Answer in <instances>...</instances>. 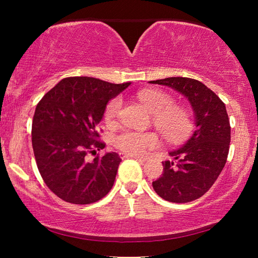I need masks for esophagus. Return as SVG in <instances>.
<instances>
[{
	"label": "esophagus",
	"instance_id": "1",
	"mask_svg": "<svg viewBox=\"0 0 258 258\" xmlns=\"http://www.w3.org/2000/svg\"><path fill=\"white\" fill-rule=\"evenodd\" d=\"M121 158H132V159H135L138 161H146L145 158H142V157H139V156H134V155H130V154H121Z\"/></svg>",
	"mask_w": 258,
	"mask_h": 258
}]
</instances>
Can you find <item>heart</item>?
<instances>
[{
  "mask_svg": "<svg viewBox=\"0 0 258 258\" xmlns=\"http://www.w3.org/2000/svg\"><path fill=\"white\" fill-rule=\"evenodd\" d=\"M140 101L152 113V124L168 142L176 143L189 137L195 127L194 116L189 108L173 104L171 95L157 89H146L138 93ZM121 106L119 98L109 101L104 109V121L111 124ZM115 146L126 154L145 156L159 147L155 133H140L125 130L116 135Z\"/></svg>",
  "mask_w": 258,
  "mask_h": 258,
  "instance_id": "b5f03b06",
  "label": "heart"
}]
</instances>
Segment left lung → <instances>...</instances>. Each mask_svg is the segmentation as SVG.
Returning <instances> with one entry per match:
<instances>
[{
	"mask_svg": "<svg viewBox=\"0 0 258 258\" xmlns=\"http://www.w3.org/2000/svg\"><path fill=\"white\" fill-rule=\"evenodd\" d=\"M151 84L172 87L189 100L196 130L180 149L163 161L161 176L152 182L157 195L171 203H190L204 196L217 180L228 159L231 127L224 102L197 80L168 77Z\"/></svg>",
	"mask_w": 258,
	"mask_h": 258,
	"instance_id": "1",
	"label": "left lung"
}]
</instances>
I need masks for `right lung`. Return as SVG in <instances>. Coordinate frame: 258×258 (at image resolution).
<instances>
[{"instance_id":"1","label":"right lung","mask_w":258,"mask_h":258,"mask_svg":"<svg viewBox=\"0 0 258 258\" xmlns=\"http://www.w3.org/2000/svg\"><path fill=\"white\" fill-rule=\"evenodd\" d=\"M131 83L112 84L93 77H67L35 109L32 143L37 168L47 187L64 202L87 205L111 190L121 159L116 152L96 156L106 145L98 124L109 100Z\"/></svg>"}]
</instances>
